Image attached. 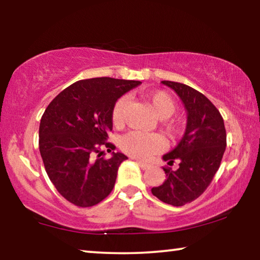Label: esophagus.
<instances>
[{"instance_id": "esophagus-1", "label": "esophagus", "mask_w": 260, "mask_h": 260, "mask_svg": "<svg viewBox=\"0 0 260 260\" xmlns=\"http://www.w3.org/2000/svg\"><path fill=\"white\" fill-rule=\"evenodd\" d=\"M137 165L141 167L142 169H149L150 168V165H148V163H145V162H142V161H137Z\"/></svg>"}]
</instances>
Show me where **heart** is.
<instances>
[{
	"label": "heart",
	"mask_w": 260,
	"mask_h": 260,
	"mask_svg": "<svg viewBox=\"0 0 260 260\" xmlns=\"http://www.w3.org/2000/svg\"><path fill=\"white\" fill-rule=\"evenodd\" d=\"M149 101L154 106L156 115L159 118H168L175 112L176 104L172 95L165 91H156L148 95ZM127 104V97L122 95L117 99L113 104L111 118L115 125H120L124 120V112ZM167 131L169 134L175 135L179 133V126L176 124H167ZM120 147L123 151L135 158L144 159L148 158L155 152H158L162 149V140L156 134H144L141 131H131L124 135L120 140Z\"/></svg>",
	"instance_id": "1"
}]
</instances>
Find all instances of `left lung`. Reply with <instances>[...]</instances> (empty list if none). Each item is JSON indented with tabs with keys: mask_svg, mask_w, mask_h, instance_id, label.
Here are the masks:
<instances>
[{
	"mask_svg": "<svg viewBox=\"0 0 260 260\" xmlns=\"http://www.w3.org/2000/svg\"><path fill=\"white\" fill-rule=\"evenodd\" d=\"M173 88L187 110V126L179 144L163 156L173 170L165 167L167 179L151 188L152 195L166 204L183 206L198 199L211 184L226 149V129L222 116L209 99L188 85L163 80Z\"/></svg>",
	"mask_w": 260,
	"mask_h": 260,
	"instance_id": "1",
	"label": "left lung"
}]
</instances>
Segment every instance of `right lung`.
Here are the masks:
<instances>
[{"label":"right lung","instance_id":"1","mask_svg":"<svg viewBox=\"0 0 260 260\" xmlns=\"http://www.w3.org/2000/svg\"><path fill=\"white\" fill-rule=\"evenodd\" d=\"M141 81L102 77L79 80L49 103L39 127V149L46 173L56 190L78 207H91L104 200L115 187L117 172L127 157L112 152L108 140L111 112L117 99ZM98 153V158L91 157Z\"/></svg>","mask_w":260,"mask_h":260}]
</instances>
